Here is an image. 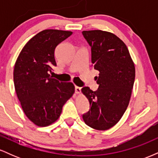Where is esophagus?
<instances>
[{
	"mask_svg": "<svg viewBox=\"0 0 158 158\" xmlns=\"http://www.w3.org/2000/svg\"><path fill=\"white\" fill-rule=\"evenodd\" d=\"M75 92L76 94H79L81 93V88H79V87H75Z\"/></svg>",
	"mask_w": 158,
	"mask_h": 158,
	"instance_id": "esophagus-1",
	"label": "esophagus"
}]
</instances>
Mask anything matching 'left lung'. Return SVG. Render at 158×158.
Segmentation results:
<instances>
[{
	"instance_id": "left-lung-1",
	"label": "left lung",
	"mask_w": 158,
	"mask_h": 158,
	"mask_svg": "<svg viewBox=\"0 0 158 158\" xmlns=\"http://www.w3.org/2000/svg\"><path fill=\"white\" fill-rule=\"evenodd\" d=\"M82 35L91 48L92 66L99 72L95 78L97 90L81 89L90 108L82 118L90 128L105 131L115 126L127 109L135 82V64L126 45L114 34L88 30Z\"/></svg>"
}]
</instances>
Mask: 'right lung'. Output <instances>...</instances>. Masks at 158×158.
Instances as JSON below:
<instances>
[{
	"label": "right lung",
	"mask_w": 158,
	"mask_h": 158,
	"mask_svg": "<svg viewBox=\"0 0 158 158\" xmlns=\"http://www.w3.org/2000/svg\"><path fill=\"white\" fill-rule=\"evenodd\" d=\"M70 31L45 30L25 44L15 61V89L27 118L44 127L56 122L65 102L73 96L71 82H60L50 75L56 66L55 49L72 35Z\"/></svg>",
	"instance_id": "right-lung-1"
}]
</instances>
